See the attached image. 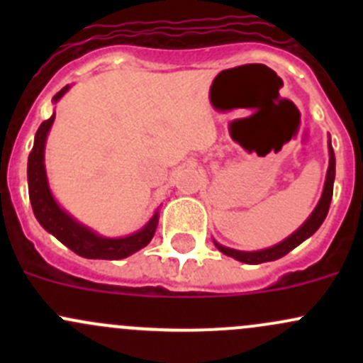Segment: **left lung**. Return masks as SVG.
I'll list each match as a JSON object with an SVG mask.
<instances>
[{
  "mask_svg": "<svg viewBox=\"0 0 363 363\" xmlns=\"http://www.w3.org/2000/svg\"><path fill=\"white\" fill-rule=\"evenodd\" d=\"M328 152H330V163H328V172H327V181H325V189L323 195H321L320 203L318 207L314 208V212L311 214V218L300 226L298 230L294 233V235L288 237L286 240H283L277 246L269 247V250L263 251H255V252H246V251H235L230 250V247L225 246H218V250L226 256H232V258L239 259V262L250 263V265H258V263H265V262H274L277 258H283L284 255H288L291 250H295L298 244H302L303 240L309 239L314 232L321 226V223L325 221L328 214V208H330V202H332V195H334V179H335V156H334V149H332L330 142H328Z\"/></svg>",
  "mask_w": 363,
  "mask_h": 363,
  "instance_id": "8db88e82",
  "label": "left lung"
}]
</instances>
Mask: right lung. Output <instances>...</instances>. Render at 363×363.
I'll return each mask as SVG.
<instances>
[{"label": "right lung", "mask_w": 363, "mask_h": 363, "mask_svg": "<svg viewBox=\"0 0 363 363\" xmlns=\"http://www.w3.org/2000/svg\"><path fill=\"white\" fill-rule=\"evenodd\" d=\"M67 91L68 86H65L60 93H56L54 101L60 100ZM54 117H56V113H52L50 119L43 121L40 124L38 131L35 135V145H33L28 160L29 200H31L33 212H35V218L38 219L40 225L47 232L52 233L60 242L69 247L75 255L84 256V258L121 259L147 246L156 232L158 214H155V218L145 225V228L133 233V235L124 237V239H105V237H100L91 232V230H87L86 226L79 225L75 219L69 218L63 208H60V205L50 195L49 184H47L45 164H43L45 138L50 126H52Z\"/></svg>", "instance_id": "add662e5"}]
</instances>
